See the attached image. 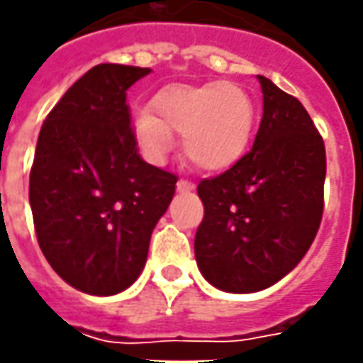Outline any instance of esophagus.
<instances>
[{"mask_svg":"<svg viewBox=\"0 0 363 363\" xmlns=\"http://www.w3.org/2000/svg\"><path fill=\"white\" fill-rule=\"evenodd\" d=\"M191 187H194V184H191L189 179H184V177H179V179H177V189H179V191H184V189H191Z\"/></svg>","mask_w":363,"mask_h":363,"instance_id":"esophagus-1","label":"esophagus"}]
</instances>
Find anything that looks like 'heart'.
<instances>
[{
    "instance_id": "heart-1",
    "label": "heart",
    "mask_w": 363,
    "mask_h": 363,
    "mask_svg": "<svg viewBox=\"0 0 363 363\" xmlns=\"http://www.w3.org/2000/svg\"><path fill=\"white\" fill-rule=\"evenodd\" d=\"M152 106L155 116L140 111L133 119L135 140L152 162H164L176 133L189 164L220 172L244 155L254 131V101L233 82L172 85L153 97Z\"/></svg>"
}]
</instances>
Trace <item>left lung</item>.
Returning <instances> with one entry per match:
<instances>
[{
    "label": "left lung",
    "instance_id": "8db88e82",
    "mask_svg": "<svg viewBox=\"0 0 363 363\" xmlns=\"http://www.w3.org/2000/svg\"><path fill=\"white\" fill-rule=\"evenodd\" d=\"M264 116L252 150L198 186L196 259L211 286L250 294L289 274L323 213L325 147L300 99L257 75Z\"/></svg>",
    "mask_w": 363,
    "mask_h": 363
}]
</instances>
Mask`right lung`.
<instances>
[{"label":"right lung","mask_w":363,"mask_h":363,"mask_svg":"<svg viewBox=\"0 0 363 363\" xmlns=\"http://www.w3.org/2000/svg\"><path fill=\"white\" fill-rule=\"evenodd\" d=\"M150 67L99 63L48 113L29 172L41 252L55 274L91 296H113L142 274L150 238L177 176L138 153L125 91Z\"/></svg>","instance_id":"right-lung-1"}]
</instances>
